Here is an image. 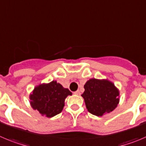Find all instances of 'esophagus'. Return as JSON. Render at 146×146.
Instances as JSON below:
<instances>
[{"label": "esophagus", "instance_id": "obj_1", "mask_svg": "<svg viewBox=\"0 0 146 146\" xmlns=\"http://www.w3.org/2000/svg\"><path fill=\"white\" fill-rule=\"evenodd\" d=\"M80 94H81V93H80L79 90H77V91L74 92V94H76V95H79Z\"/></svg>", "mask_w": 146, "mask_h": 146}]
</instances>
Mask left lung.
Masks as SVG:
<instances>
[{
  "label": "left lung",
  "mask_w": 146,
  "mask_h": 146,
  "mask_svg": "<svg viewBox=\"0 0 146 146\" xmlns=\"http://www.w3.org/2000/svg\"><path fill=\"white\" fill-rule=\"evenodd\" d=\"M81 96L84 99L88 111L97 116H102L113 111L119 102V91L107 79L91 78L84 85Z\"/></svg>",
  "instance_id": "1"
}]
</instances>
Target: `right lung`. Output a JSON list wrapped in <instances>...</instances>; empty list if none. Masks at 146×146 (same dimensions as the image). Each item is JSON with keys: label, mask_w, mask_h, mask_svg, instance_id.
<instances>
[{"label": "right lung", "mask_w": 146, "mask_h": 146, "mask_svg": "<svg viewBox=\"0 0 146 146\" xmlns=\"http://www.w3.org/2000/svg\"><path fill=\"white\" fill-rule=\"evenodd\" d=\"M68 95H72L69 89L64 88L56 81H52L34 88L30 95L31 106L42 115L53 117L62 112L65 100Z\"/></svg>", "instance_id": "add662e5"}]
</instances>
